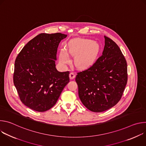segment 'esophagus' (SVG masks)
I'll list each match as a JSON object with an SVG mask.
<instances>
[{
    "label": "esophagus",
    "mask_w": 146,
    "mask_h": 146,
    "mask_svg": "<svg viewBox=\"0 0 146 146\" xmlns=\"http://www.w3.org/2000/svg\"><path fill=\"white\" fill-rule=\"evenodd\" d=\"M75 76H76V75H75V74L73 72H70V73L69 77H70V79H73L75 77Z\"/></svg>",
    "instance_id": "obj_1"
}]
</instances>
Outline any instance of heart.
I'll return each instance as SVG.
<instances>
[{"instance_id": "b5f03b06", "label": "heart", "mask_w": 146, "mask_h": 146, "mask_svg": "<svg viewBox=\"0 0 146 146\" xmlns=\"http://www.w3.org/2000/svg\"><path fill=\"white\" fill-rule=\"evenodd\" d=\"M99 51L98 44L94 41L88 39H77L69 43L68 51L72 55H76L74 62L80 68H86L91 66L95 61ZM60 60L64 64L69 62L65 51L60 54Z\"/></svg>"}]
</instances>
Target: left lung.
<instances>
[{"instance_id":"obj_1","label":"left lung","mask_w":146,"mask_h":146,"mask_svg":"<svg viewBox=\"0 0 146 146\" xmlns=\"http://www.w3.org/2000/svg\"><path fill=\"white\" fill-rule=\"evenodd\" d=\"M105 37L102 55L87 70L77 73L78 96L88 110L100 113L114 106L126 87L127 64L118 45Z\"/></svg>"}]
</instances>
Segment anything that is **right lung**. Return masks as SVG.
Instances as JSON below:
<instances>
[{"mask_svg": "<svg viewBox=\"0 0 146 146\" xmlns=\"http://www.w3.org/2000/svg\"><path fill=\"white\" fill-rule=\"evenodd\" d=\"M60 33H40L30 40L16 58L13 81L24 105L38 112L52 108L69 82V72L55 68Z\"/></svg>", "mask_w": 146, "mask_h": 146, "instance_id": "1", "label": "right lung"}]
</instances>
